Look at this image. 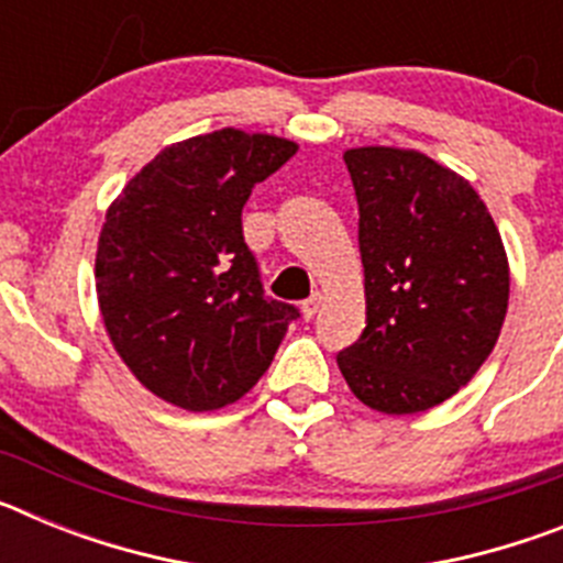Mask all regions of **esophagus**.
<instances>
[{"label": "esophagus", "instance_id": "esophagus-1", "mask_svg": "<svg viewBox=\"0 0 563 563\" xmlns=\"http://www.w3.org/2000/svg\"><path fill=\"white\" fill-rule=\"evenodd\" d=\"M321 301H324V292H321V290H312V296L307 298L305 307H301V310H305V316H307V318L316 316V312L321 310Z\"/></svg>", "mask_w": 563, "mask_h": 563}]
</instances>
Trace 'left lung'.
<instances>
[{
  "mask_svg": "<svg viewBox=\"0 0 563 563\" xmlns=\"http://www.w3.org/2000/svg\"><path fill=\"white\" fill-rule=\"evenodd\" d=\"M357 197L366 330L338 352L352 395L383 415L429 411L499 341L510 267L474 186L415 148H346Z\"/></svg>",
  "mask_w": 563,
  "mask_h": 563,
  "instance_id": "left-lung-1",
  "label": "left lung"
}]
</instances>
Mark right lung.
I'll use <instances>...</instances> for the list:
<instances>
[{"mask_svg":"<svg viewBox=\"0 0 563 563\" xmlns=\"http://www.w3.org/2000/svg\"><path fill=\"white\" fill-rule=\"evenodd\" d=\"M298 146L220 129L163 148L109 206L96 290L114 352L161 400L213 411L265 375L298 310L262 290L242 236L253 186Z\"/></svg>","mask_w":563,"mask_h":563,"instance_id":"1","label":"right lung"}]
</instances>
